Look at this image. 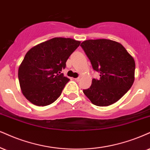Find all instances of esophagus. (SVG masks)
<instances>
[{
	"label": "esophagus",
	"mask_w": 150,
	"mask_h": 150,
	"mask_svg": "<svg viewBox=\"0 0 150 150\" xmlns=\"http://www.w3.org/2000/svg\"><path fill=\"white\" fill-rule=\"evenodd\" d=\"M80 79H81L80 77H78V78H75L74 80H75L76 81H77V82H78V81H80Z\"/></svg>",
	"instance_id": "34e87169"
}]
</instances>
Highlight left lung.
<instances>
[{"mask_svg": "<svg viewBox=\"0 0 150 150\" xmlns=\"http://www.w3.org/2000/svg\"><path fill=\"white\" fill-rule=\"evenodd\" d=\"M91 62L94 70L99 72V80L93 79L83 93L98 106L115 103L132 86L135 61L119 42L106 39L88 40L81 44Z\"/></svg>", "mask_w": 150, "mask_h": 150, "instance_id": "left-lung-1", "label": "left lung"}]
</instances>
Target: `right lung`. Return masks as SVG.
Masks as SVG:
<instances>
[{
    "mask_svg": "<svg viewBox=\"0 0 150 150\" xmlns=\"http://www.w3.org/2000/svg\"><path fill=\"white\" fill-rule=\"evenodd\" d=\"M81 42L54 38L29 50L18 67L22 93L30 102L44 106L54 102L69 79L61 73Z\"/></svg>",
    "mask_w": 150,
    "mask_h": 150,
    "instance_id": "right-lung-1",
    "label": "right lung"
}]
</instances>
